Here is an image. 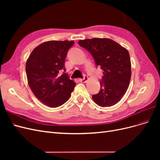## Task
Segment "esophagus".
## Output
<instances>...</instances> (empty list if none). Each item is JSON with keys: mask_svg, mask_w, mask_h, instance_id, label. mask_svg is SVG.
I'll return each instance as SVG.
<instances>
[{"mask_svg": "<svg viewBox=\"0 0 160 160\" xmlns=\"http://www.w3.org/2000/svg\"><path fill=\"white\" fill-rule=\"evenodd\" d=\"M88 79H89L88 77L85 75V76H84V77H83V79H79V81L81 82V83H86V82L88 81Z\"/></svg>", "mask_w": 160, "mask_h": 160, "instance_id": "34e87169", "label": "esophagus"}]
</instances>
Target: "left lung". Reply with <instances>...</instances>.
I'll return each mask as SVG.
<instances>
[{"label": "left lung", "mask_w": 160, "mask_h": 160, "mask_svg": "<svg viewBox=\"0 0 160 160\" xmlns=\"http://www.w3.org/2000/svg\"><path fill=\"white\" fill-rule=\"evenodd\" d=\"M78 43L91 53L96 65L103 71L100 91L92 96L94 102L103 108L118 103L128 88L132 75L128 51L106 38L80 40Z\"/></svg>", "instance_id": "left-lung-1"}]
</instances>
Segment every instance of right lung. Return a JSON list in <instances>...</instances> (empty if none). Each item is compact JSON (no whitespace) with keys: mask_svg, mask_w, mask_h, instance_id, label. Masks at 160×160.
<instances>
[{"mask_svg":"<svg viewBox=\"0 0 160 160\" xmlns=\"http://www.w3.org/2000/svg\"><path fill=\"white\" fill-rule=\"evenodd\" d=\"M73 41H49L33 49L26 62L27 81L33 94L50 108H57L69 99L75 86L65 72L67 51Z\"/></svg>","mask_w":160,"mask_h":160,"instance_id":"right-lung-1","label":"right lung"}]
</instances>
